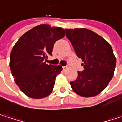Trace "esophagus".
Listing matches in <instances>:
<instances>
[{
    "mask_svg": "<svg viewBox=\"0 0 122 122\" xmlns=\"http://www.w3.org/2000/svg\"><path fill=\"white\" fill-rule=\"evenodd\" d=\"M68 68V66H63V70H66Z\"/></svg>",
    "mask_w": 122,
    "mask_h": 122,
    "instance_id": "esophagus-1",
    "label": "esophagus"
}]
</instances>
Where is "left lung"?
<instances>
[{
  "instance_id": "obj_1",
  "label": "left lung",
  "mask_w": 122,
  "mask_h": 122,
  "mask_svg": "<svg viewBox=\"0 0 122 122\" xmlns=\"http://www.w3.org/2000/svg\"><path fill=\"white\" fill-rule=\"evenodd\" d=\"M76 54L84 63V70L70 83L78 95L90 97L100 94L112 80L116 58L110 44L95 32L85 29H65Z\"/></svg>"
}]
</instances>
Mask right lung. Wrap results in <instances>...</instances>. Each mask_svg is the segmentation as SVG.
<instances>
[{
	"label": "right lung",
	"instance_id": "obj_1",
	"mask_svg": "<svg viewBox=\"0 0 122 122\" xmlns=\"http://www.w3.org/2000/svg\"><path fill=\"white\" fill-rule=\"evenodd\" d=\"M64 36L63 28L43 24L25 33L13 46L11 73L20 90L28 97L41 99L51 93L62 67L48 65L46 61L51 55L54 43Z\"/></svg>",
	"mask_w": 122,
	"mask_h": 122
}]
</instances>
